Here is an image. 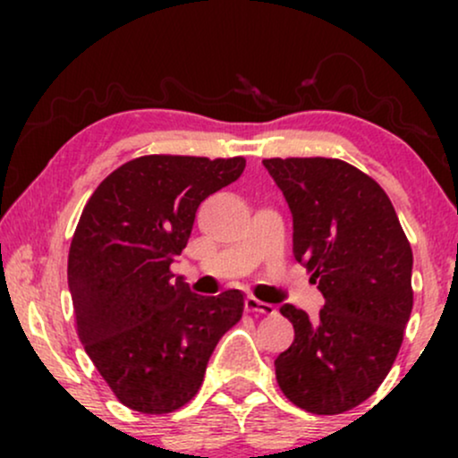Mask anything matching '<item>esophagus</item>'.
I'll return each instance as SVG.
<instances>
[{"mask_svg":"<svg viewBox=\"0 0 458 458\" xmlns=\"http://www.w3.org/2000/svg\"><path fill=\"white\" fill-rule=\"evenodd\" d=\"M245 308L250 310V312H254V314H267V317L276 314V306L260 301V299H256V297H247L245 299Z\"/></svg>","mask_w":458,"mask_h":458,"instance_id":"obj_1","label":"esophagus"}]
</instances>
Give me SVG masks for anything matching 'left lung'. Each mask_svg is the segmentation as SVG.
Masks as SVG:
<instances>
[{
    "label": "left lung",
    "instance_id": "obj_1",
    "mask_svg": "<svg viewBox=\"0 0 458 458\" xmlns=\"http://www.w3.org/2000/svg\"><path fill=\"white\" fill-rule=\"evenodd\" d=\"M293 213V254L312 273L325 306L317 318L280 308L295 340L276 360L284 396L335 415L377 392L411 317L413 254L379 182L340 159H265Z\"/></svg>",
    "mask_w": 458,
    "mask_h": 458
}]
</instances>
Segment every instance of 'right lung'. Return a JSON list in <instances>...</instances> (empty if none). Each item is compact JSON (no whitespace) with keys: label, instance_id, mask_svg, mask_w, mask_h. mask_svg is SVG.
<instances>
[{"label":"right lung","instance_id":"right-lung-1","mask_svg":"<svg viewBox=\"0 0 458 458\" xmlns=\"http://www.w3.org/2000/svg\"><path fill=\"white\" fill-rule=\"evenodd\" d=\"M243 170V157H138L83 207L68 251L77 335L133 411L161 415L191 401L219 338L243 317L241 291L202 297L170 271L199 202Z\"/></svg>","mask_w":458,"mask_h":458}]
</instances>
